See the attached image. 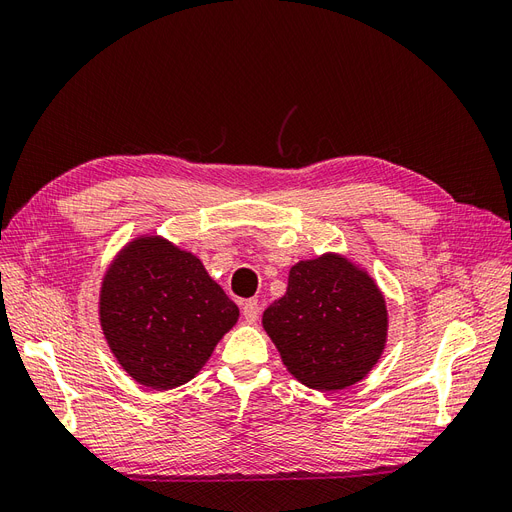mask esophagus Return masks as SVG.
I'll list each match as a JSON object with an SVG mask.
<instances>
[{
  "mask_svg": "<svg viewBox=\"0 0 512 512\" xmlns=\"http://www.w3.org/2000/svg\"><path fill=\"white\" fill-rule=\"evenodd\" d=\"M243 316L247 322H256L260 316V305L258 301H245L243 303Z\"/></svg>",
  "mask_w": 512,
  "mask_h": 512,
  "instance_id": "34e87169",
  "label": "esophagus"
}]
</instances>
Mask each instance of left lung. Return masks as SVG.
Wrapping results in <instances>:
<instances>
[{
	"label": "left lung",
	"mask_w": 512,
	"mask_h": 512,
	"mask_svg": "<svg viewBox=\"0 0 512 512\" xmlns=\"http://www.w3.org/2000/svg\"><path fill=\"white\" fill-rule=\"evenodd\" d=\"M262 327L301 384L342 391L378 363L389 312L365 269L327 252L290 269L286 294L265 309Z\"/></svg>",
	"instance_id": "obj_1"
}]
</instances>
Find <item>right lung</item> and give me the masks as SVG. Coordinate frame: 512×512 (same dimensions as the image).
<instances>
[{"mask_svg": "<svg viewBox=\"0 0 512 512\" xmlns=\"http://www.w3.org/2000/svg\"><path fill=\"white\" fill-rule=\"evenodd\" d=\"M98 307L117 363L156 391L190 382L239 320L200 258L160 235L123 245L104 273Z\"/></svg>", "mask_w": 512, "mask_h": 512, "instance_id": "add662e5", "label": "right lung"}]
</instances>
